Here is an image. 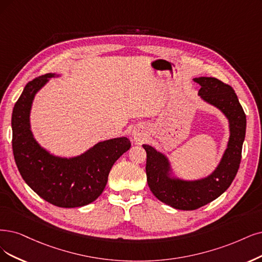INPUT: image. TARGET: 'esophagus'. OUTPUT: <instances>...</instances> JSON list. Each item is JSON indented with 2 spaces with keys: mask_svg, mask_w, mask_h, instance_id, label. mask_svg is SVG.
<instances>
[{
  "mask_svg": "<svg viewBox=\"0 0 262 262\" xmlns=\"http://www.w3.org/2000/svg\"><path fill=\"white\" fill-rule=\"evenodd\" d=\"M133 136H134V139L135 140H137V141H140V140H142V138H143V134H142V132H135L134 134H133Z\"/></svg>",
  "mask_w": 262,
  "mask_h": 262,
  "instance_id": "obj_1",
  "label": "esophagus"
}]
</instances>
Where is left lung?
I'll list each match as a JSON object with an SVG mask.
<instances>
[{"instance_id":"left-lung-1","label":"left lung","mask_w":262,"mask_h":262,"mask_svg":"<svg viewBox=\"0 0 262 262\" xmlns=\"http://www.w3.org/2000/svg\"><path fill=\"white\" fill-rule=\"evenodd\" d=\"M199 95L203 100L221 110L230 124L228 148L218 167L208 177L186 181L169 177L167 158L149 144L147 152V181L154 196L165 204L182 210H194L220 196L235 178L242 159V147L246 133V115L232 87L216 77H196Z\"/></svg>"}]
</instances>
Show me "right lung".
<instances>
[{"mask_svg": "<svg viewBox=\"0 0 262 262\" xmlns=\"http://www.w3.org/2000/svg\"><path fill=\"white\" fill-rule=\"evenodd\" d=\"M53 76L48 73L29 82L15 103L14 159L21 177L37 195L58 207H81L101 194L113 164L130 148V142L126 137L105 140L71 159L52 156L41 148L30 130L29 116L34 95Z\"/></svg>", "mask_w": 262, "mask_h": 262, "instance_id": "obj_1", "label": "right lung"}]
</instances>
